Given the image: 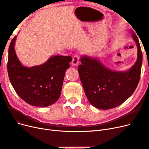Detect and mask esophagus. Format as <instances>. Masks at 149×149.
Returning <instances> with one entry per match:
<instances>
[{
  "mask_svg": "<svg viewBox=\"0 0 149 149\" xmlns=\"http://www.w3.org/2000/svg\"><path fill=\"white\" fill-rule=\"evenodd\" d=\"M79 59H80L79 56V55H75L72 58V64L73 65H77L79 63Z\"/></svg>",
  "mask_w": 149,
  "mask_h": 149,
  "instance_id": "1",
  "label": "esophagus"
}]
</instances>
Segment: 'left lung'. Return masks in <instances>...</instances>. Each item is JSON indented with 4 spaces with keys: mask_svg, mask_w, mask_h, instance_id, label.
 I'll list each match as a JSON object with an SVG mask.
<instances>
[{
    "mask_svg": "<svg viewBox=\"0 0 149 149\" xmlns=\"http://www.w3.org/2000/svg\"><path fill=\"white\" fill-rule=\"evenodd\" d=\"M131 35L137 48V58L126 71H113L99 59L84 55L78 68L80 79L86 96L95 108L109 109L117 107L132 95L139 84L142 64V53L137 36Z\"/></svg>",
    "mask_w": 149,
    "mask_h": 149,
    "instance_id": "obj_1",
    "label": "left lung"
}]
</instances>
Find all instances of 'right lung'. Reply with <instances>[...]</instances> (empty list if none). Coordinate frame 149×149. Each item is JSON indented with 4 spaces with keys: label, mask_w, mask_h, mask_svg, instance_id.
I'll return each mask as SVG.
<instances>
[{
    "label": "right lung",
    "mask_w": 149,
    "mask_h": 149,
    "mask_svg": "<svg viewBox=\"0 0 149 149\" xmlns=\"http://www.w3.org/2000/svg\"><path fill=\"white\" fill-rule=\"evenodd\" d=\"M17 36L8 49L7 70L9 80L17 93L32 106L46 107L60 97L70 56H52L45 63L28 68L19 61L15 50Z\"/></svg>",
    "instance_id": "add662e5"
}]
</instances>
